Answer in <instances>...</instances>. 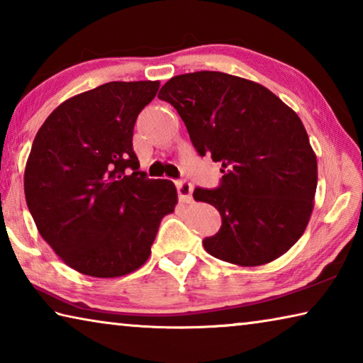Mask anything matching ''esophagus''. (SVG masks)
I'll use <instances>...</instances> for the list:
<instances>
[{"mask_svg":"<svg viewBox=\"0 0 363 363\" xmlns=\"http://www.w3.org/2000/svg\"><path fill=\"white\" fill-rule=\"evenodd\" d=\"M176 187H177V195H179V200L184 201V203H189V201L192 200V192H194L192 184L187 181H179V182H176Z\"/></svg>","mask_w":363,"mask_h":363,"instance_id":"obj_1","label":"esophagus"}]
</instances>
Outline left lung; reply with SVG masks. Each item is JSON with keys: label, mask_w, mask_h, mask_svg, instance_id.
Instances as JSON below:
<instances>
[{"label": "left lung", "mask_w": 363, "mask_h": 363, "mask_svg": "<svg viewBox=\"0 0 363 363\" xmlns=\"http://www.w3.org/2000/svg\"><path fill=\"white\" fill-rule=\"evenodd\" d=\"M201 157L223 164L218 189L196 187L223 225L203 240L220 261L262 266L303 235L314 210L317 157L294 110L262 84L223 72H194L164 83Z\"/></svg>", "instance_id": "left-lung-1"}]
</instances>
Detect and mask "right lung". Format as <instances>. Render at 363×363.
Wrapping results in <instances>:
<instances>
[{
    "instance_id": "1",
    "label": "right lung",
    "mask_w": 363,
    "mask_h": 363,
    "mask_svg": "<svg viewBox=\"0 0 363 363\" xmlns=\"http://www.w3.org/2000/svg\"><path fill=\"white\" fill-rule=\"evenodd\" d=\"M160 82H110L48 116L27 160L23 190L41 237L67 266L113 279L149 259L162 219L174 211L168 179H147L133 131Z\"/></svg>"
}]
</instances>
